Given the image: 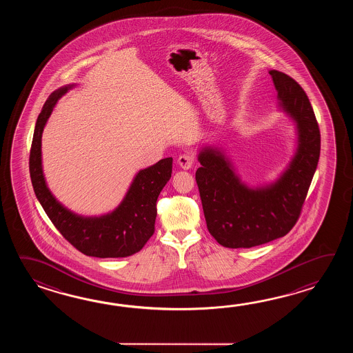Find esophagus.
<instances>
[{
	"label": "esophagus",
	"instance_id": "34e87169",
	"mask_svg": "<svg viewBox=\"0 0 353 353\" xmlns=\"http://www.w3.org/2000/svg\"><path fill=\"white\" fill-rule=\"evenodd\" d=\"M178 164H179L181 169L188 170L194 164V157L190 155V154H183V155H180L179 158H178Z\"/></svg>",
	"mask_w": 353,
	"mask_h": 353
}]
</instances>
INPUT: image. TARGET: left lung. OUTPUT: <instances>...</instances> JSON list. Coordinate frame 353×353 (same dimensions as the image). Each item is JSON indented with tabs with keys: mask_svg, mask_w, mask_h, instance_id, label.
I'll return each mask as SVG.
<instances>
[{
	"mask_svg": "<svg viewBox=\"0 0 353 353\" xmlns=\"http://www.w3.org/2000/svg\"><path fill=\"white\" fill-rule=\"evenodd\" d=\"M279 107L296 126V150L278 179L251 188L217 148L198 155L195 180L210 234L228 248H250L280 239L296 223L321 154V132L305 92L292 77L269 70Z\"/></svg>",
	"mask_w": 353,
	"mask_h": 353,
	"instance_id": "8db88e82",
	"label": "left lung"
}]
</instances>
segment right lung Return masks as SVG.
<instances>
[{
	"mask_svg": "<svg viewBox=\"0 0 353 353\" xmlns=\"http://www.w3.org/2000/svg\"><path fill=\"white\" fill-rule=\"evenodd\" d=\"M68 84L54 90L39 114L30 150V176L35 195L63 237L82 254L93 257H128L139 252L155 231L157 201L172 178L173 158L136 174L119 207L99 217L75 214L55 199L46 185L41 163V136L58 99L72 90Z\"/></svg>",
	"mask_w": 353,
	"mask_h": 353,
	"instance_id": "add662e5",
	"label": "right lung"
}]
</instances>
